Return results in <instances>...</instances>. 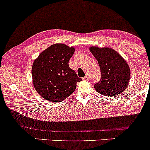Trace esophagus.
I'll return each instance as SVG.
<instances>
[{"instance_id": "34e87169", "label": "esophagus", "mask_w": 150, "mask_h": 150, "mask_svg": "<svg viewBox=\"0 0 150 150\" xmlns=\"http://www.w3.org/2000/svg\"><path fill=\"white\" fill-rule=\"evenodd\" d=\"M83 79V80H85V81H88V80H89V76L88 75H86V76L84 77Z\"/></svg>"}]
</instances>
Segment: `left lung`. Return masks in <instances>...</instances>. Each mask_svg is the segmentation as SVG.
Instances as JSON below:
<instances>
[{"mask_svg":"<svg viewBox=\"0 0 150 150\" xmlns=\"http://www.w3.org/2000/svg\"><path fill=\"white\" fill-rule=\"evenodd\" d=\"M90 52L98 60L101 79L94 85L98 93L108 97L122 93L129 83L130 70L125 59L109 47L92 46Z\"/></svg>","mask_w":150,"mask_h":150,"instance_id":"obj_1","label":"left lung"}]
</instances>
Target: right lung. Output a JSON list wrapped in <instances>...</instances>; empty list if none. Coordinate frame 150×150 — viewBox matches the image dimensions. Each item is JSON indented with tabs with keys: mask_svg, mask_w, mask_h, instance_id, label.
I'll list each match as a JSON object with an SVG mask.
<instances>
[{
	"mask_svg": "<svg viewBox=\"0 0 150 150\" xmlns=\"http://www.w3.org/2000/svg\"><path fill=\"white\" fill-rule=\"evenodd\" d=\"M75 52L73 47L56 43L42 51L34 60L32 78L37 93L46 100L60 102L75 91L81 81L68 62Z\"/></svg>",
	"mask_w": 150,
	"mask_h": 150,
	"instance_id": "add662e5",
	"label": "right lung"
}]
</instances>
